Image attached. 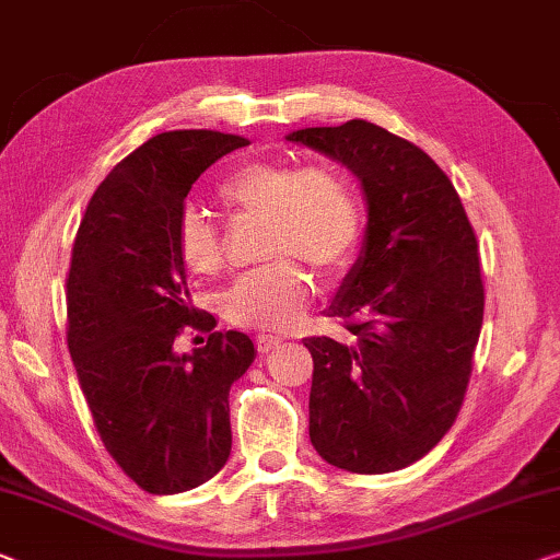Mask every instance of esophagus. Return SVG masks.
<instances>
[{
  "mask_svg": "<svg viewBox=\"0 0 560 560\" xmlns=\"http://www.w3.org/2000/svg\"><path fill=\"white\" fill-rule=\"evenodd\" d=\"M280 342H282V338H278V335H265V332H260V335H257V338H255V346H257V350L262 352V355H265V352H270V350L278 348Z\"/></svg>",
  "mask_w": 560,
  "mask_h": 560,
  "instance_id": "1",
  "label": "esophagus"
}]
</instances>
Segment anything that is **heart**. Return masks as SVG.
Returning a JSON list of instances; mask_svg holds the SVG:
<instances>
[{"label": "heart", "instance_id": "1", "mask_svg": "<svg viewBox=\"0 0 560 560\" xmlns=\"http://www.w3.org/2000/svg\"><path fill=\"white\" fill-rule=\"evenodd\" d=\"M218 200L237 218L268 220L265 257H281L240 278L222 300L230 320L245 328L285 330L300 320L313 295V278L290 256L313 265L323 280H338L363 240V208L355 187L332 167L247 162L222 179ZM177 255L200 278H212L225 265L218 228L195 210L179 220Z\"/></svg>", "mask_w": 560, "mask_h": 560}]
</instances>
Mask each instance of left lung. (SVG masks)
I'll list each match as a JSON object with an SVG mask.
<instances>
[{"label": "left lung", "mask_w": 560, "mask_h": 560, "mask_svg": "<svg viewBox=\"0 0 560 560\" xmlns=\"http://www.w3.org/2000/svg\"><path fill=\"white\" fill-rule=\"evenodd\" d=\"M288 142L346 165L368 202L363 247L330 317L352 342L305 338L310 441L335 468L393 472L433 451L458 416L483 325L478 243L448 175L365 119Z\"/></svg>", "instance_id": "obj_1"}]
</instances>
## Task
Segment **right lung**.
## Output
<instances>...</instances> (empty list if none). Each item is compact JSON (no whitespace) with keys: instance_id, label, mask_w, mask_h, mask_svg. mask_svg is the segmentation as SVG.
<instances>
[{"instance_id":"1","label":"right lung","mask_w":560,"mask_h":560,"mask_svg":"<svg viewBox=\"0 0 560 560\" xmlns=\"http://www.w3.org/2000/svg\"><path fill=\"white\" fill-rule=\"evenodd\" d=\"M250 144L210 130L154 135L92 195L67 278V342L94 428L117 466L154 495L185 493L225 466L230 385L253 365L245 332H212L190 303L177 230L195 179ZM185 324L208 329L179 357Z\"/></svg>"}]
</instances>
